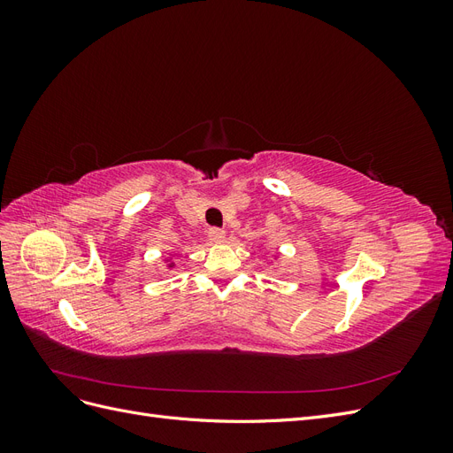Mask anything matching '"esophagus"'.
<instances>
[{"label": "esophagus", "instance_id": "1", "mask_svg": "<svg viewBox=\"0 0 453 453\" xmlns=\"http://www.w3.org/2000/svg\"><path fill=\"white\" fill-rule=\"evenodd\" d=\"M208 236H210L211 242L221 243V242H225V230H223V228H210Z\"/></svg>", "mask_w": 453, "mask_h": 453}]
</instances>
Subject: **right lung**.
<instances>
[{"label": "right lung", "instance_id": "1", "mask_svg": "<svg viewBox=\"0 0 453 453\" xmlns=\"http://www.w3.org/2000/svg\"><path fill=\"white\" fill-rule=\"evenodd\" d=\"M168 266H170V268H173V266H175V265H173V263H172V260H168Z\"/></svg>", "mask_w": 453, "mask_h": 453}]
</instances>
